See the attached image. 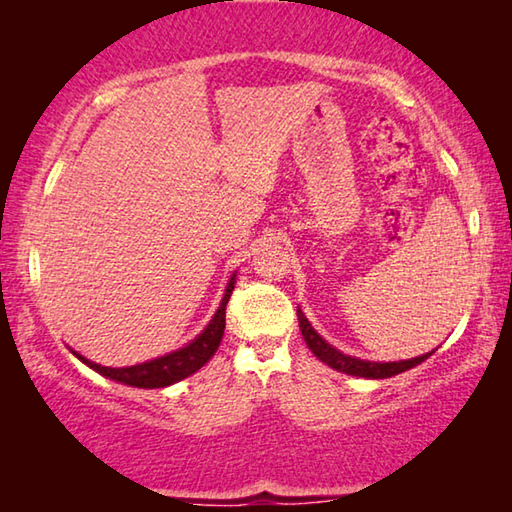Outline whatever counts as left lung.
Wrapping results in <instances>:
<instances>
[{
    "instance_id": "left-lung-1",
    "label": "left lung",
    "mask_w": 512,
    "mask_h": 512,
    "mask_svg": "<svg viewBox=\"0 0 512 512\" xmlns=\"http://www.w3.org/2000/svg\"><path fill=\"white\" fill-rule=\"evenodd\" d=\"M298 323H300V332L305 336L307 348L314 352V357H318L323 363H327L329 368L345 372V375H354V377H366V379H386L393 375H400L404 370H411L422 363L424 359H429L433 352L422 354V357H415L409 361H388V363H379V361H363L357 357H348V354L339 352L332 348L323 336H320L314 327H311L305 314L298 309Z\"/></svg>"
}]
</instances>
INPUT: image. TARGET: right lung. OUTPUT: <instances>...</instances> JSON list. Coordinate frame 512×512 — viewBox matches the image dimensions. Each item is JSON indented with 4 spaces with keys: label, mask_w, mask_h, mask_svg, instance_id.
I'll return each instance as SVG.
<instances>
[{
    "label": "right lung",
    "mask_w": 512,
    "mask_h": 512,
    "mask_svg": "<svg viewBox=\"0 0 512 512\" xmlns=\"http://www.w3.org/2000/svg\"><path fill=\"white\" fill-rule=\"evenodd\" d=\"M232 289H235V275L230 277L221 305L216 309L210 325H207L192 343L185 345V348H180L171 354H164V357H158L146 363H137V366H131V368H106L81 357V354L76 352L74 354L85 363V366L97 370L103 377L119 381V384L135 386V388H164V386L176 384V381L194 375L196 370H201L205 363L214 357V352L219 350L223 329H225V307H228Z\"/></svg>",
    "instance_id": "add662e5"
}]
</instances>
